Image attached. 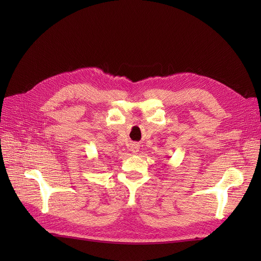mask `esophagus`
Here are the masks:
<instances>
[{"label":"esophagus","instance_id":"34e87169","mask_svg":"<svg viewBox=\"0 0 261 261\" xmlns=\"http://www.w3.org/2000/svg\"><path fill=\"white\" fill-rule=\"evenodd\" d=\"M139 150H140V146H139L138 144H133V145L131 146V151H132L133 153H138Z\"/></svg>","mask_w":261,"mask_h":261}]
</instances>
